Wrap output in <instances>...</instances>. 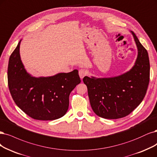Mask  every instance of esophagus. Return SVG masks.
Instances as JSON below:
<instances>
[{"instance_id": "34e87169", "label": "esophagus", "mask_w": 157, "mask_h": 157, "mask_svg": "<svg viewBox=\"0 0 157 157\" xmlns=\"http://www.w3.org/2000/svg\"><path fill=\"white\" fill-rule=\"evenodd\" d=\"M78 74H79V76H80V78L82 79L86 76V75H87V71H86V70L84 69H80L79 70Z\"/></svg>"}]
</instances>
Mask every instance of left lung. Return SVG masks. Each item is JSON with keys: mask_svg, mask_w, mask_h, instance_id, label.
Masks as SVG:
<instances>
[{"mask_svg": "<svg viewBox=\"0 0 157 157\" xmlns=\"http://www.w3.org/2000/svg\"><path fill=\"white\" fill-rule=\"evenodd\" d=\"M131 32L138 47V57L130 71L116 77L83 78L91 109L102 118L114 120L128 116L146 94L150 78L148 53Z\"/></svg>", "mask_w": 157, "mask_h": 157, "instance_id": "left-lung-1", "label": "left lung"}]
</instances>
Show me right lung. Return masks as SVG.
<instances>
[{
	"mask_svg": "<svg viewBox=\"0 0 157 157\" xmlns=\"http://www.w3.org/2000/svg\"><path fill=\"white\" fill-rule=\"evenodd\" d=\"M20 41L11 55L8 84L11 95L26 114L37 120H55L69 107L70 93L80 83L78 70L55 76L36 78L26 71L19 54Z\"/></svg>",
	"mask_w": 157,
	"mask_h": 157,
	"instance_id": "1",
	"label": "right lung"
}]
</instances>
